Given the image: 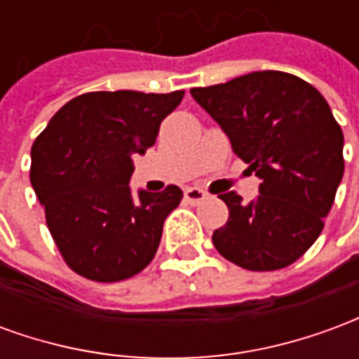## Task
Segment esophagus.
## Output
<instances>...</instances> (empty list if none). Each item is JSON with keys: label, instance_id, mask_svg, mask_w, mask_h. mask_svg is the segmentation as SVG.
<instances>
[{"label": "esophagus", "instance_id": "obj_1", "mask_svg": "<svg viewBox=\"0 0 359 359\" xmlns=\"http://www.w3.org/2000/svg\"><path fill=\"white\" fill-rule=\"evenodd\" d=\"M205 198H208V194L203 190H200V188L192 187L184 190V200L190 203H202Z\"/></svg>", "mask_w": 359, "mask_h": 359}]
</instances>
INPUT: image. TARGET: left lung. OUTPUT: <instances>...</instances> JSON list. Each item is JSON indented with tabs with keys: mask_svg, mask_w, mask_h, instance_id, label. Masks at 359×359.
Returning <instances> with one entry per match:
<instances>
[{
	"mask_svg": "<svg viewBox=\"0 0 359 359\" xmlns=\"http://www.w3.org/2000/svg\"><path fill=\"white\" fill-rule=\"evenodd\" d=\"M190 94L262 179L248 203L236 192L219 194L229 221L213 233L217 252L250 271L294 264L323 231L344 175V136L329 103L283 71H256Z\"/></svg>",
	"mask_w": 359,
	"mask_h": 359,
	"instance_id": "8db88e82",
	"label": "left lung"
}]
</instances>
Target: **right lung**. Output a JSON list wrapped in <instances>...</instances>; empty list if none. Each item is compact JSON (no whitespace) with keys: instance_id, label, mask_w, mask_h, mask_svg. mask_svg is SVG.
Masks as SVG:
<instances>
[{"instance_id":"add662e5","label":"right lung","mask_w":359,"mask_h":359,"mask_svg":"<svg viewBox=\"0 0 359 359\" xmlns=\"http://www.w3.org/2000/svg\"><path fill=\"white\" fill-rule=\"evenodd\" d=\"M184 90L76 95L32 146L30 182L65 264L82 277L117 283L154 259L163 223L182 200L179 187L130 192L134 154L156 144L159 125Z\"/></svg>"}]
</instances>
